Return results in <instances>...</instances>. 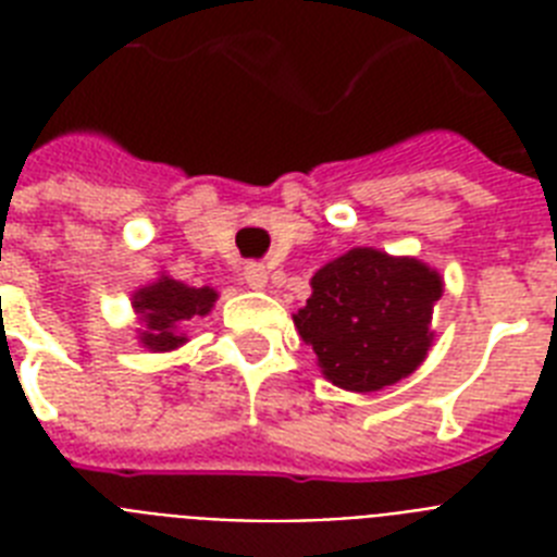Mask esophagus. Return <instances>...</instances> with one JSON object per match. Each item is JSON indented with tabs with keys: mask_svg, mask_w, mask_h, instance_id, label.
<instances>
[{
	"mask_svg": "<svg viewBox=\"0 0 557 557\" xmlns=\"http://www.w3.org/2000/svg\"><path fill=\"white\" fill-rule=\"evenodd\" d=\"M245 286L253 288V292H262V288L269 286V271L262 269V265H248L245 269Z\"/></svg>",
	"mask_w": 557,
	"mask_h": 557,
	"instance_id": "esophagus-1",
	"label": "esophagus"
}]
</instances>
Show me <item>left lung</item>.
Segmentation results:
<instances>
[{"mask_svg":"<svg viewBox=\"0 0 557 557\" xmlns=\"http://www.w3.org/2000/svg\"><path fill=\"white\" fill-rule=\"evenodd\" d=\"M309 286L295 326L335 387L375 393L422 367L445 292L428 262L358 245L314 271Z\"/></svg>","mask_w":557,"mask_h":557,"instance_id":"8db88e82","label":"left lung"}]
</instances>
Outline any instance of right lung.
I'll use <instances>...</instances> for the list:
<instances>
[{
	"instance_id": "add662e5",
	"label": "right lung",
	"mask_w": 557,
	"mask_h": 557,
	"mask_svg": "<svg viewBox=\"0 0 557 557\" xmlns=\"http://www.w3.org/2000/svg\"><path fill=\"white\" fill-rule=\"evenodd\" d=\"M216 288L187 286L173 280L168 271L147 286L133 292V309L138 314V344L150 352H173L185 347V323L193 318H205L216 304Z\"/></svg>"
}]
</instances>
